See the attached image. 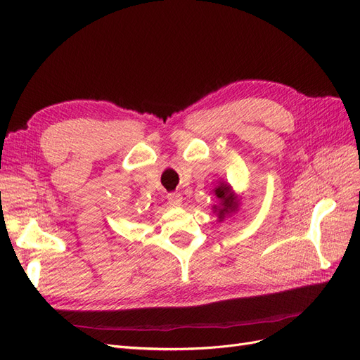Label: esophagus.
I'll return each instance as SVG.
<instances>
[{
    "instance_id": "esophagus-1",
    "label": "esophagus",
    "mask_w": 360,
    "mask_h": 360,
    "mask_svg": "<svg viewBox=\"0 0 360 360\" xmlns=\"http://www.w3.org/2000/svg\"><path fill=\"white\" fill-rule=\"evenodd\" d=\"M181 201H183V197H181L180 193H177V192L168 193V202H169L172 207H179V205H181Z\"/></svg>"
}]
</instances>
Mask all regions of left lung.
Returning a JSON list of instances; mask_svg holds the SVG:
<instances>
[{"label":"left lung","mask_w":360,"mask_h":360,"mask_svg":"<svg viewBox=\"0 0 360 360\" xmlns=\"http://www.w3.org/2000/svg\"><path fill=\"white\" fill-rule=\"evenodd\" d=\"M214 193H216V197L221 198V201H222L219 213H217V214H219V219H224L226 214L236 212L237 204H236L234 193L230 189V186H226V184H221V186L216 188Z\"/></svg>","instance_id":"left-lung-1"}]
</instances>
